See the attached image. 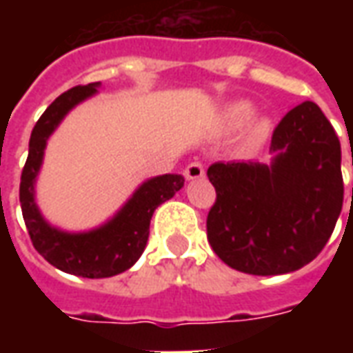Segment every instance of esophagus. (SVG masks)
<instances>
[{
	"mask_svg": "<svg viewBox=\"0 0 353 353\" xmlns=\"http://www.w3.org/2000/svg\"><path fill=\"white\" fill-rule=\"evenodd\" d=\"M183 176L187 179H199V177H204V164L200 161H194L191 164H187L183 170Z\"/></svg>",
	"mask_w": 353,
	"mask_h": 353,
	"instance_id": "esophagus-1",
	"label": "esophagus"
}]
</instances>
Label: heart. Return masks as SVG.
Returning a JSON list of instances; mask_svg holds the SVG:
<instances>
[{"label":"heart","mask_w":353,"mask_h":353,"mask_svg":"<svg viewBox=\"0 0 353 353\" xmlns=\"http://www.w3.org/2000/svg\"><path fill=\"white\" fill-rule=\"evenodd\" d=\"M253 117V105L252 103H248V101H238L234 105H230L227 109V113H225V121L229 126L232 128H238V126H244L250 119ZM266 132H268V123L266 121H261V123L255 124V128H253V136L255 138H261V136H265Z\"/></svg>","instance_id":"b5f03b06"}]
</instances>
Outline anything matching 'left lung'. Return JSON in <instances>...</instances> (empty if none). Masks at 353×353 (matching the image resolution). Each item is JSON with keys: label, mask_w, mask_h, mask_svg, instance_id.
<instances>
[{"label": "left lung", "mask_w": 353, "mask_h": 353, "mask_svg": "<svg viewBox=\"0 0 353 353\" xmlns=\"http://www.w3.org/2000/svg\"><path fill=\"white\" fill-rule=\"evenodd\" d=\"M270 151L278 153L270 166L215 162L208 168L215 187L208 242L230 268L255 276L293 272L316 259L344 200L341 141L314 101L281 119Z\"/></svg>", "instance_id": "1"}]
</instances>
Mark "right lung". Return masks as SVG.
I'll return each instance as SVG.
<instances>
[{"instance_id":"right-lung-1","label":"right lung","mask_w":353,"mask_h":353,"mask_svg":"<svg viewBox=\"0 0 353 353\" xmlns=\"http://www.w3.org/2000/svg\"><path fill=\"white\" fill-rule=\"evenodd\" d=\"M98 87L100 83L70 88L45 109L32 130L30 153L20 176L22 217L34 248L52 266L83 278H109L128 270L145 250L149 223L157 206L172 199L185 181L176 174L149 179L134 192L115 219L92 232L68 234L43 221L34 202V181L41 166L47 139L65 113L79 101L92 96Z\"/></svg>"}]
</instances>
